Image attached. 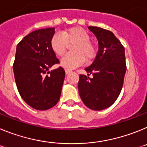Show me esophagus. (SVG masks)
Wrapping results in <instances>:
<instances>
[{"label":"esophagus","instance_id":"1","mask_svg":"<svg viewBox=\"0 0 147 147\" xmlns=\"http://www.w3.org/2000/svg\"><path fill=\"white\" fill-rule=\"evenodd\" d=\"M65 71L66 74H70V73H71V70H68V69H65Z\"/></svg>","mask_w":147,"mask_h":147}]
</instances>
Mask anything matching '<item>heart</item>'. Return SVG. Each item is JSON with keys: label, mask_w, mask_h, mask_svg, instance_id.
<instances>
[{"label": "heart", "mask_w": 147, "mask_h": 147, "mask_svg": "<svg viewBox=\"0 0 147 147\" xmlns=\"http://www.w3.org/2000/svg\"><path fill=\"white\" fill-rule=\"evenodd\" d=\"M74 44L71 46V52L62 58L60 65L67 69H73L86 60H91L96 55V48L90 42L88 32L80 27H73L61 33L54 34L50 41L53 52L57 56L64 54L67 44Z\"/></svg>", "instance_id": "obj_1"}]
</instances>
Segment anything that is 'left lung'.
Wrapping results in <instances>:
<instances>
[{
  "label": "left lung",
  "mask_w": 147,
  "mask_h": 147,
  "mask_svg": "<svg viewBox=\"0 0 147 147\" xmlns=\"http://www.w3.org/2000/svg\"><path fill=\"white\" fill-rule=\"evenodd\" d=\"M88 28L98 40V51L93 63L85 68L93 77L80 75L78 89L85 106L102 110L110 107L121 93L127 71L125 49L110 31L96 26Z\"/></svg>",
  "instance_id": "1"
}]
</instances>
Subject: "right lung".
Returning <instances> with one entry per match:
<instances>
[{
	"label": "right lung",
	"instance_id": "right-lung-1",
	"mask_svg": "<svg viewBox=\"0 0 147 147\" xmlns=\"http://www.w3.org/2000/svg\"><path fill=\"white\" fill-rule=\"evenodd\" d=\"M54 33V27L36 30L17 45L13 65L17 88L26 103L35 110H49L60 98L64 69L59 67L49 71L59 62L50 46Z\"/></svg>",
	"mask_w": 147,
	"mask_h": 147
}]
</instances>
